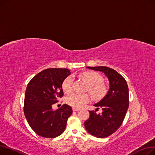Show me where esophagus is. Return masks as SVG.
I'll use <instances>...</instances> for the list:
<instances>
[{"instance_id":"1","label":"esophagus","mask_w":155,"mask_h":155,"mask_svg":"<svg viewBox=\"0 0 155 155\" xmlns=\"http://www.w3.org/2000/svg\"><path fill=\"white\" fill-rule=\"evenodd\" d=\"M73 111H75V112H78L80 110L79 109H77V108H73Z\"/></svg>"}]
</instances>
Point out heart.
I'll return each instance as SVG.
<instances>
[{"label": "heart", "mask_w": 155, "mask_h": 155, "mask_svg": "<svg viewBox=\"0 0 155 155\" xmlns=\"http://www.w3.org/2000/svg\"><path fill=\"white\" fill-rule=\"evenodd\" d=\"M79 77L87 84L85 90L91 95L94 99H102L107 93V87L102 82V77L97 73L93 71H85L79 75ZM73 78L68 77L64 80L62 84V89L65 93L71 91ZM90 97L87 94H72L66 99L67 104L71 107L80 109L87 103Z\"/></svg>", "instance_id": "b5f03b06"}]
</instances>
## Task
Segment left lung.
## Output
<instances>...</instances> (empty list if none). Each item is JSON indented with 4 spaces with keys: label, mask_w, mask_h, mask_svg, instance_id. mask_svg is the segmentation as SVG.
I'll use <instances>...</instances> for the list:
<instances>
[{
    "label": "left lung",
    "mask_w": 155,
    "mask_h": 155,
    "mask_svg": "<svg viewBox=\"0 0 155 155\" xmlns=\"http://www.w3.org/2000/svg\"><path fill=\"white\" fill-rule=\"evenodd\" d=\"M88 69L104 73L109 83L107 94L94 106L102 112L97 114L90 110V117L84 125L91 135L103 138L107 137L119 129L125 117L129 107V89L126 80L116 70L107 67H87Z\"/></svg>",
    "instance_id": "1"
}]
</instances>
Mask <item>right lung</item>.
<instances>
[{
  "instance_id": "add662e5",
  "label": "right lung",
  "mask_w": 155,
  "mask_h": 155,
  "mask_svg": "<svg viewBox=\"0 0 155 155\" xmlns=\"http://www.w3.org/2000/svg\"><path fill=\"white\" fill-rule=\"evenodd\" d=\"M67 68H48L32 78L28 84L24 98V115L32 129L39 136L53 138L61 134L72 114L64 104L53 110V104L63 95L62 84L70 74Z\"/></svg>"
}]
</instances>
